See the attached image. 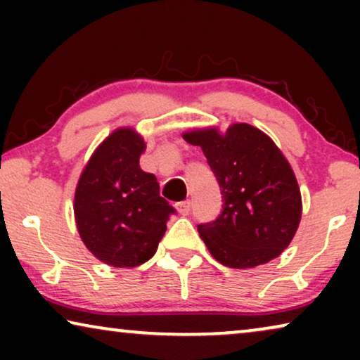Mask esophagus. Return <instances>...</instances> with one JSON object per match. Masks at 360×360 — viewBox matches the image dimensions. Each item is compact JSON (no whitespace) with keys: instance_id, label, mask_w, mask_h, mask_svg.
Returning a JSON list of instances; mask_svg holds the SVG:
<instances>
[{"instance_id":"1","label":"esophagus","mask_w":360,"mask_h":360,"mask_svg":"<svg viewBox=\"0 0 360 360\" xmlns=\"http://www.w3.org/2000/svg\"><path fill=\"white\" fill-rule=\"evenodd\" d=\"M176 210H179V213L181 216H188L191 213V201L190 200L180 201V203L176 205Z\"/></svg>"}]
</instances>
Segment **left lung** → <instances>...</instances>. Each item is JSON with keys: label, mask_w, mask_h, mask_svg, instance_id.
<instances>
[{"label": "left lung", "mask_w": 360, "mask_h": 360, "mask_svg": "<svg viewBox=\"0 0 360 360\" xmlns=\"http://www.w3.org/2000/svg\"><path fill=\"white\" fill-rule=\"evenodd\" d=\"M223 195V210L198 226L211 255L226 267L249 269L278 257L292 243L302 218V195L287 159L257 127L233 124L191 131Z\"/></svg>", "instance_id": "left-lung-1"}]
</instances>
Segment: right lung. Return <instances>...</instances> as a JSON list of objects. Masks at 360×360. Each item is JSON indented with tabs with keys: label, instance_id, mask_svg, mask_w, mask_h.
<instances>
[{
	"label": "right lung",
	"instance_id": "right-lung-1",
	"mask_svg": "<svg viewBox=\"0 0 360 360\" xmlns=\"http://www.w3.org/2000/svg\"><path fill=\"white\" fill-rule=\"evenodd\" d=\"M144 139L129 127L112 132L78 180L75 221L88 250L112 267H136L155 254L176 211L159 193L154 174L141 170Z\"/></svg>",
	"mask_w": 360,
	"mask_h": 360
}]
</instances>
